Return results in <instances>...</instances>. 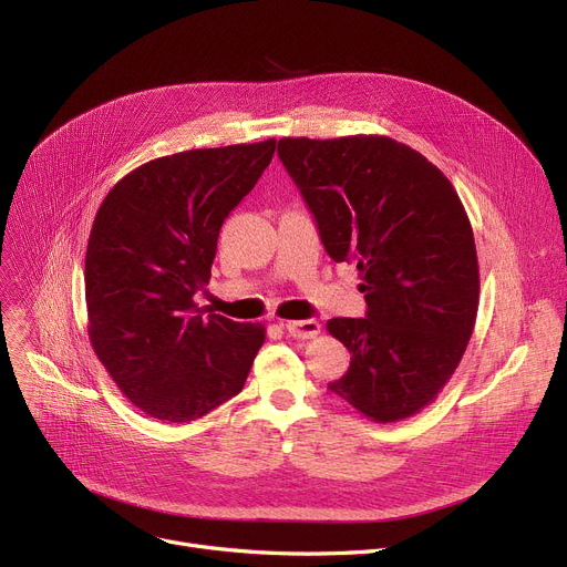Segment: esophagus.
<instances>
[{
  "label": "esophagus",
  "mask_w": 567,
  "mask_h": 567,
  "mask_svg": "<svg viewBox=\"0 0 567 567\" xmlns=\"http://www.w3.org/2000/svg\"><path fill=\"white\" fill-rule=\"evenodd\" d=\"M282 329L296 338V340H312L321 333V323L317 319H303V321H282Z\"/></svg>",
  "instance_id": "obj_1"
}]
</instances>
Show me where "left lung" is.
<instances>
[{"label": "left lung", "mask_w": 567, "mask_h": 567, "mask_svg": "<svg viewBox=\"0 0 567 567\" xmlns=\"http://www.w3.org/2000/svg\"><path fill=\"white\" fill-rule=\"evenodd\" d=\"M278 156L333 261H353L368 312L326 329L351 363L329 389L374 423L425 409L457 370L478 315L473 229L453 184L385 135L282 137Z\"/></svg>", "instance_id": "1"}]
</instances>
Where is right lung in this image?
I'll return each mask as SVG.
<instances>
[{
    "mask_svg": "<svg viewBox=\"0 0 567 567\" xmlns=\"http://www.w3.org/2000/svg\"><path fill=\"white\" fill-rule=\"evenodd\" d=\"M276 140L148 161L103 199L84 259L89 340L140 411L190 423L241 393L261 323L202 315L218 234L271 163Z\"/></svg>",
    "mask_w": 567,
    "mask_h": 567,
    "instance_id": "add662e5",
    "label": "right lung"
}]
</instances>
